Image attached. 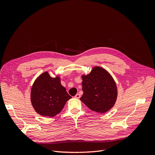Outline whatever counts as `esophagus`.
Listing matches in <instances>:
<instances>
[{
	"label": "esophagus",
	"instance_id": "34e87169",
	"mask_svg": "<svg viewBox=\"0 0 155 155\" xmlns=\"http://www.w3.org/2000/svg\"><path fill=\"white\" fill-rule=\"evenodd\" d=\"M75 97V98H76V99H79V98H80V97H81V95L79 94H77L74 96Z\"/></svg>",
	"mask_w": 155,
	"mask_h": 155
}]
</instances>
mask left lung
Segmentation results:
<instances>
[{
	"instance_id": "1",
	"label": "left lung",
	"mask_w": 155,
	"mask_h": 155,
	"mask_svg": "<svg viewBox=\"0 0 155 155\" xmlns=\"http://www.w3.org/2000/svg\"><path fill=\"white\" fill-rule=\"evenodd\" d=\"M83 94L80 100L91 110L104 113L115 104L118 90L116 82L107 70L95 67L88 75H82Z\"/></svg>"
}]
</instances>
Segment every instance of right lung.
Wrapping results in <instances>:
<instances>
[{"mask_svg":"<svg viewBox=\"0 0 155 155\" xmlns=\"http://www.w3.org/2000/svg\"><path fill=\"white\" fill-rule=\"evenodd\" d=\"M31 102L35 110L43 116L54 117L62 110L72 97L61 84L60 78H51L48 72L37 78L31 89Z\"/></svg>","mask_w":155,"mask_h":155,"instance_id":"obj_1","label":"right lung"}]
</instances>
